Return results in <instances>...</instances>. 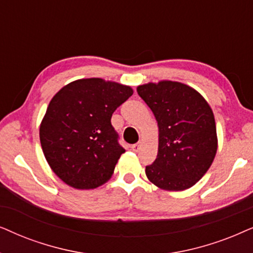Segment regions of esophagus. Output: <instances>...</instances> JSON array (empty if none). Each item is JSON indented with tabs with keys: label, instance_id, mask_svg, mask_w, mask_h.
<instances>
[{
	"label": "esophagus",
	"instance_id": "34e87169",
	"mask_svg": "<svg viewBox=\"0 0 253 253\" xmlns=\"http://www.w3.org/2000/svg\"><path fill=\"white\" fill-rule=\"evenodd\" d=\"M140 143H141V142L133 144V146H132V150H133V151H135V153H136V151H139V149H140V146H141Z\"/></svg>",
	"mask_w": 253,
	"mask_h": 253
}]
</instances>
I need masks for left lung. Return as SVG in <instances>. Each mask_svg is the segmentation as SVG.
<instances>
[{"label": "left lung", "mask_w": 253, "mask_h": 253, "mask_svg": "<svg viewBox=\"0 0 253 253\" xmlns=\"http://www.w3.org/2000/svg\"><path fill=\"white\" fill-rule=\"evenodd\" d=\"M158 126V153L146 174L166 191H184L210 169L217 151L214 113L197 90L174 81L136 87Z\"/></svg>", "instance_id": "left-lung-1"}]
</instances>
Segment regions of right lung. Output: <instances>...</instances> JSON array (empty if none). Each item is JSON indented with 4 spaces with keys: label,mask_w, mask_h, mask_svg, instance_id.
Wrapping results in <instances>:
<instances>
[{
    "label": "right lung",
    "mask_w": 253,
    "mask_h": 253,
    "mask_svg": "<svg viewBox=\"0 0 253 253\" xmlns=\"http://www.w3.org/2000/svg\"><path fill=\"white\" fill-rule=\"evenodd\" d=\"M132 95L129 85L98 77L76 80L54 95L39 136L47 163L63 183L91 190L112 177L125 149L111 117Z\"/></svg>",
    "instance_id": "right-lung-1"
}]
</instances>
